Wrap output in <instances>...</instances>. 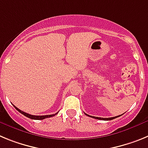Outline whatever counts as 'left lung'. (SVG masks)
<instances>
[{
  "label": "left lung",
  "instance_id": "8db88e82",
  "mask_svg": "<svg viewBox=\"0 0 148 148\" xmlns=\"http://www.w3.org/2000/svg\"><path fill=\"white\" fill-rule=\"evenodd\" d=\"M86 114V113H85ZM87 116H89V115L86 114ZM121 115H120V116H115V117H112V118H100V117H95V116H91L92 118H94V119H99V120H104V121H109V120H112V119H114L117 118V117H119V116H121Z\"/></svg>",
  "mask_w": 148,
  "mask_h": 148
}]
</instances>
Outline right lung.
I'll use <instances>...</instances> for the list:
<instances>
[{
  "mask_svg": "<svg viewBox=\"0 0 148 148\" xmlns=\"http://www.w3.org/2000/svg\"><path fill=\"white\" fill-rule=\"evenodd\" d=\"M14 107H15V109H16L18 112H20L21 114L24 115V116H27V117H28V118L31 119H35V120H42V119H44L50 118V117H53V116H54L55 115H56L57 113H56V114H53V115H46V116H33V115H30V114H29V113H25V112H23V111H21V110L18 109V108H16L15 106H14Z\"/></svg>",
  "mask_w": 148,
  "mask_h": 148,
  "instance_id": "obj_1",
  "label": "right lung"
}]
</instances>
